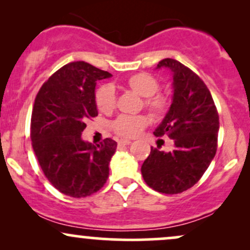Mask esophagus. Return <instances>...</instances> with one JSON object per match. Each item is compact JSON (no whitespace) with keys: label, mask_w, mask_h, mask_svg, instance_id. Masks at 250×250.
<instances>
[{"label":"esophagus","mask_w":250,"mask_h":250,"mask_svg":"<svg viewBox=\"0 0 250 250\" xmlns=\"http://www.w3.org/2000/svg\"><path fill=\"white\" fill-rule=\"evenodd\" d=\"M117 143H119V146H127V145H130L131 141L130 140H125V139H121L117 141Z\"/></svg>","instance_id":"obj_1"}]
</instances>
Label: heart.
<instances>
[{
    "mask_svg": "<svg viewBox=\"0 0 250 250\" xmlns=\"http://www.w3.org/2000/svg\"><path fill=\"white\" fill-rule=\"evenodd\" d=\"M125 85L137 95L145 97V107L154 115H162L168 108L167 97L156 94L160 82L156 77L148 73H137L128 77ZM96 107L101 113L110 114L116 104L115 89L111 84H103L95 93ZM148 125V119L143 115L120 116L114 122L113 128L116 134L123 137H135Z\"/></svg>",
    "mask_w": 250,
    "mask_h": 250,
    "instance_id": "obj_1",
    "label": "heart"
}]
</instances>
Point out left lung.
Wrapping results in <instances>:
<instances>
[{"instance_id": "obj_1", "label": "left lung", "mask_w": 250, "mask_h": 250, "mask_svg": "<svg viewBox=\"0 0 250 250\" xmlns=\"http://www.w3.org/2000/svg\"><path fill=\"white\" fill-rule=\"evenodd\" d=\"M173 75V99L155 136L174 140L171 151L151 148L143 162V180L159 193L179 194L191 188L213 161L217 149L219 114L210 91L194 71L173 59L159 62Z\"/></svg>"}]
</instances>
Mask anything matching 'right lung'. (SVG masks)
<instances>
[{
  "label": "right lung",
  "instance_id": "obj_1",
  "mask_svg": "<svg viewBox=\"0 0 250 250\" xmlns=\"http://www.w3.org/2000/svg\"><path fill=\"white\" fill-rule=\"evenodd\" d=\"M110 73L87 62L63 65L37 93L31 114L30 139L43 173L57 190L85 197L107 182L109 162L117 143L83 141L85 122L97 116L96 82Z\"/></svg>",
  "mask_w": 250,
  "mask_h": 250
}]
</instances>
